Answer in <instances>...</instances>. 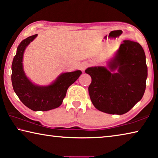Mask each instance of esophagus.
Here are the masks:
<instances>
[{
  "label": "esophagus",
  "instance_id": "esophagus-1",
  "mask_svg": "<svg viewBox=\"0 0 158 158\" xmlns=\"http://www.w3.org/2000/svg\"><path fill=\"white\" fill-rule=\"evenodd\" d=\"M88 65H89V64L87 63V62H82L80 67H81V69L82 70V71H84V70L86 69V67H88Z\"/></svg>",
  "mask_w": 158,
  "mask_h": 158
}]
</instances>
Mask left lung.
I'll return each mask as SVG.
<instances>
[{
    "instance_id": "1",
    "label": "left lung",
    "mask_w": 158,
    "mask_h": 158,
    "mask_svg": "<svg viewBox=\"0 0 158 158\" xmlns=\"http://www.w3.org/2000/svg\"><path fill=\"white\" fill-rule=\"evenodd\" d=\"M90 98L98 110L111 114L129 112L143 96L148 77L146 55L137 42L124 40L107 67H88Z\"/></svg>"
}]
</instances>
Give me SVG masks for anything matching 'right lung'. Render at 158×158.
<instances>
[{
	"mask_svg": "<svg viewBox=\"0 0 158 158\" xmlns=\"http://www.w3.org/2000/svg\"><path fill=\"white\" fill-rule=\"evenodd\" d=\"M38 34L27 37L17 47L12 63V84L19 100L34 111H48L61 106L67 89L81 74V70L64 72L48 85L40 86L32 82L24 71L23 57L26 48Z\"/></svg>",
	"mask_w": 158,
	"mask_h": 158,
	"instance_id": "obj_1",
	"label": "right lung"
}]
</instances>
